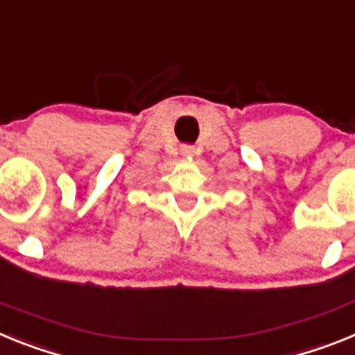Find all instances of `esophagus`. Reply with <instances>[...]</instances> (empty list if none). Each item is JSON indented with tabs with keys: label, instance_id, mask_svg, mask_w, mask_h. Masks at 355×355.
Here are the masks:
<instances>
[{
	"label": "esophagus",
	"instance_id": "obj_1",
	"mask_svg": "<svg viewBox=\"0 0 355 355\" xmlns=\"http://www.w3.org/2000/svg\"><path fill=\"white\" fill-rule=\"evenodd\" d=\"M181 153H183V156H193L196 155V149L192 146H183L181 147Z\"/></svg>",
	"mask_w": 355,
	"mask_h": 355
}]
</instances>
